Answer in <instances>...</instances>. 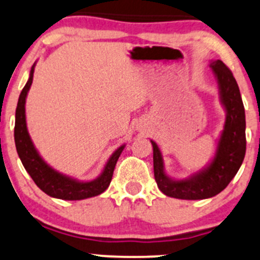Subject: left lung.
I'll use <instances>...</instances> for the list:
<instances>
[{
	"label": "left lung",
	"instance_id": "1",
	"mask_svg": "<svg viewBox=\"0 0 260 260\" xmlns=\"http://www.w3.org/2000/svg\"><path fill=\"white\" fill-rule=\"evenodd\" d=\"M218 84L219 101L226 111L223 131L213 158L201 170L185 179H174L165 173L161 152L154 141V178L162 193L181 200L210 199L226 189L246 155V113L239 87L233 74L221 60L210 64Z\"/></svg>",
	"mask_w": 260,
	"mask_h": 260
}]
</instances>
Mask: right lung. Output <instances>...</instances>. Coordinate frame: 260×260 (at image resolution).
<instances>
[{"mask_svg": "<svg viewBox=\"0 0 260 260\" xmlns=\"http://www.w3.org/2000/svg\"><path fill=\"white\" fill-rule=\"evenodd\" d=\"M34 68L36 62L30 69L29 79L19 95L16 108V123H14V143L24 169L29 174L37 186L51 198L73 201V200H84L100 195L110 186L116 162L121 153L123 152L125 144H122L112 153L102 173L93 180H78L51 168L34 147L25 121V99L33 82Z\"/></svg>", "mask_w": 260, "mask_h": 260, "instance_id": "obj_1", "label": "right lung"}]
</instances>
